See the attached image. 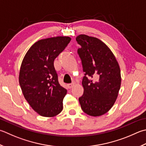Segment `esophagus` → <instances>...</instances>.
I'll list each match as a JSON object with an SVG mask.
<instances>
[{
	"instance_id": "obj_1",
	"label": "esophagus",
	"mask_w": 146,
	"mask_h": 146,
	"mask_svg": "<svg viewBox=\"0 0 146 146\" xmlns=\"http://www.w3.org/2000/svg\"><path fill=\"white\" fill-rule=\"evenodd\" d=\"M73 86H74V84H73V83H72V84H68V87L69 88H71Z\"/></svg>"
}]
</instances>
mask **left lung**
<instances>
[{
  "label": "left lung",
  "mask_w": 146,
  "mask_h": 146,
  "mask_svg": "<svg viewBox=\"0 0 146 146\" xmlns=\"http://www.w3.org/2000/svg\"><path fill=\"white\" fill-rule=\"evenodd\" d=\"M76 40L81 45L78 54L85 73L84 94L79 98L82 110L92 116L103 115L113 107L120 89L119 64L110 48L99 38L79 35Z\"/></svg>",
  "instance_id": "obj_1"
}]
</instances>
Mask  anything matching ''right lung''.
<instances>
[{"label":"right lung","mask_w":146,"mask_h":146,"mask_svg":"<svg viewBox=\"0 0 146 146\" xmlns=\"http://www.w3.org/2000/svg\"><path fill=\"white\" fill-rule=\"evenodd\" d=\"M70 40V37L64 36L40 40L31 45L23 59L20 87L28 104L42 116H55L63 108L67 90L59 84L54 61Z\"/></svg>","instance_id":"obj_1"}]
</instances>
